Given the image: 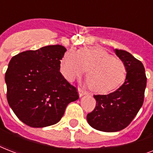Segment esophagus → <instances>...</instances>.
Returning a JSON list of instances; mask_svg holds the SVG:
<instances>
[{
  "label": "esophagus",
  "instance_id": "obj_1",
  "mask_svg": "<svg viewBox=\"0 0 153 153\" xmlns=\"http://www.w3.org/2000/svg\"><path fill=\"white\" fill-rule=\"evenodd\" d=\"M79 96H80V97H82V96H83L86 94V91H84L83 89L79 88Z\"/></svg>",
  "mask_w": 153,
  "mask_h": 153
}]
</instances>
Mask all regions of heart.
<instances>
[{
	"mask_svg": "<svg viewBox=\"0 0 153 153\" xmlns=\"http://www.w3.org/2000/svg\"><path fill=\"white\" fill-rule=\"evenodd\" d=\"M60 69L69 81H74L87 71V86L98 94H107L118 88L127 74L122 60L99 48H83L79 52L70 50L62 58Z\"/></svg>",
	"mask_w": 153,
	"mask_h": 153,
	"instance_id": "1",
	"label": "heart"
}]
</instances>
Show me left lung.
<instances>
[{
  "label": "left lung",
  "mask_w": 153,
  "mask_h": 153,
  "mask_svg": "<svg viewBox=\"0 0 153 153\" xmlns=\"http://www.w3.org/2000/svg\"><path fill=\"white\" fill-rule=\"evenodd\" d=\"M116 55L127 69L123 85L106 95H94L96 106L87 114L89 125L102 132H117L131 123L142 106L147 82L145 67L140 60L124 50L115 49Z\"/></svg>",
  "instance_id": "obj_1"
}]
</instances>
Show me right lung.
<instances>
[{"label": "right lung", "mask_w": 153, "mask_h": 153, "mask_svg": "<svg viewBox=\"0 0 153 153\" xmlns=\"http://www.w3.org/2000/svg\"><path fill=\"white\" fill-rule=\"evenodd\" d=\"M67 49L49 45L13 56L5 73L7 100L23 123L34 128L60 121L78 90L60 73V60Z\"/></svg>", "instance_id": "obj_1"}]
</instances>
